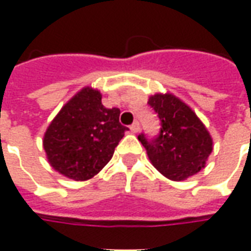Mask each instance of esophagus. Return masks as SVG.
<instances>
[{"label": "esophagus", "mask_w": 251, "mask_h": 251, "mask_svg": "<svg viewBox=\"0 0 251 251\" xmlns=\"http://www.w3.org/2000/svg\"><path fill=\"white\" fill-rule=\"evenodd\" d=\"M138 130H140V125H138V122H134V124L130 126V131L131 133H138Z\"/></svg>", "instance_id": "obj_1"}]
</instances>
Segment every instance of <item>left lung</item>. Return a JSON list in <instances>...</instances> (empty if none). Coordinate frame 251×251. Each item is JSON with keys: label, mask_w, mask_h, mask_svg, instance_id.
Instances as JSON below:
<instances>
[{"label": "left lung", "mask_w": 251, "mask_h": 251, "mask_svg": "<svg viewBox=\"0 0 251 251\" xmlns=\"http://www.w3.org/2000/svg\"><path fill=\"white\" fill-rule=\"evenodd\" d=\"M161 129L156 140L138 136L154 168L167 179L183 181L199 174L212 152V137L194 110L171 93L149 97Z\"/></svg>", "instance_id": "obj_1"}]
</instances>
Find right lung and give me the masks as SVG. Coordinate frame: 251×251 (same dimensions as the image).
I'll return each instance as SVG.
<instances>
[{
	"mask_svg": "<svg viewBox=\"0 0 251 251\" xmlns=\"http://www.w3.org/2000/svg\"><path fill=\"white\" fill-rule=\"evenodd\" d=\"M120 109L102 104V94L87 86L57 113L43 138L48 163L68 179H93L109 163L127 127L120 124Z\"/></svg>",
	"mask_w": 251,
	"mask_h": 251,
	"instance_id": "add662e5",
	"label": "right lung"
}]
</instances>
